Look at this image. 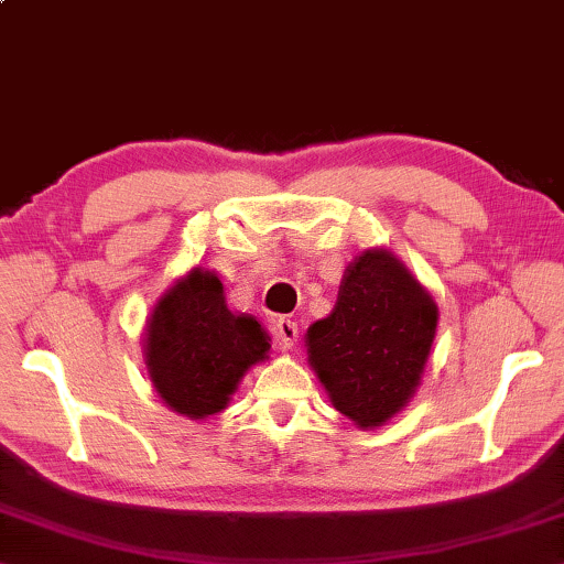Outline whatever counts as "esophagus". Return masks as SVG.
Returning a JSON list of instances; mask_svg holds the SVG:
<instances>
[{"label": "esophagus", "instance_id": "34e87169", "mask_svg": "<svg viewBox=\"0 0 564 564\" xmlns=\"http://www.w3.org/2000/svg\"><path fill=\"white\" fill-rule=\"evenodd\" d=\"M296 338H300V332H296V322L292 318H278L274 322V341H278L280 348H292L296 344Z\"/></svg>", "mask_w": 564, "mask_h": 564}]
</instances>
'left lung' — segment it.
Returning <instances> with one entry per match:
<instances>
[{
    "label": "left lung",
    "mask_w": 564,
    "mask_h": 564,
    "mask_svg": "<svg viewBox=\"0 0 564 564\" xmlns=\"http://www.w3.org/2000/svg\"><path fill=\"white\" fill-rule=\"evenodd\" d=\"M437 328V306L386 250L348 264L334 312L306 332L310 360L334 408L380 427L408 405Z\"/></svg>",
    "instance_id": "obj_1"
}]
</instances>
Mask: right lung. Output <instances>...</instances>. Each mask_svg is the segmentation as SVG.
I'll return each instance as SVG.
<instances>
[{
    "instance_id": "obj_1",
    "label": "right lung",
    "mask_w": 564,
    "mask_h": 564,
    "mask_svg": "<svg viewBox=\"0 0 564 564\" xmlns=\"http://www.w3.org/2000/svg\"><path fill=\"white\" fill-rule=\"evenodd\" d=\"M268 350L270 336L252 316L232 314L220 280L200 268L159 300L147 324L154 388L169 408L194 420L226 408L246 370Z\"/></svg>"
}]
</instances>
